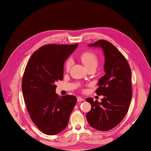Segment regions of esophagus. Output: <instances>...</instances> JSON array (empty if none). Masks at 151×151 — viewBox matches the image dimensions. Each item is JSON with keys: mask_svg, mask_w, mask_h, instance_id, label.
I'll return each mask as SVG.
<instances>
[{"mask_svg": "<svg viewBox=\"0 0 151 151\" xmlns=\"http://www.w3.org/2000/svg\"><path fill=\"white\" fill-rule=\"evenodd\" d=\"M77 100H78V101H83L84 100L83 98H81V97H77Z\"/></svg>", "mask_w": 151, "mask_h": 151, "instance_id": "esophagus-1", "label": "esophagus"}]
</instances>
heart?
<instances>
[{"instance_id": "b5f03b06", "label": "heart", "mask_w": 151, "mask_h": 151, "mask_svg": "<svg viewBox=\"0 0 151 151\" xmlns=\"http://www.w3.org/2000/svg\"><path fill=\"white\" fill-rule=\"evenodd\" d=\"M80 59L84 65L87 68H89L92 67L97 66L98 64V58L97 55L92 52L85 51L81 54ZM72 65V61L70 59L66 60L65 63V67L66 70H69Z\"/></svg>"}]
</instances>
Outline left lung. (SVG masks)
I'll return each mask as SVG.
<instances>
[{"instance_id":"8db88e82","label":"left lung","mask_w":151,"mask_h":151,"mask_svg":"<svg viewBox=\"0 0 151 151\" xmlns=\"http://www.w3.org/2000/svg\"><path fill=\"white\" fill-rule=\"evenodd\" d=\"M89 46L100 47L104 51L106 74L99 79L96 91L104 96L101 102L86 99L91 105L86 119L93 129L107 131L119 124L128 112L132 97L131 69L123 54L110 42L100 40Z\"/></svg>"}]
</instances>
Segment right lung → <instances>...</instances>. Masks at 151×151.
<instances>
[{
    "label": "right lung",
    "instance_id": "add662e5",
    "mask_svg": "<svg viewBox=\"0 0 151 151\" xmlns=\"http://www.w3.org/2000/svg\"><path fill=\"white\" fill-rule=\"evenodd\" d=\"M75 45L49 44L29 59L22 80V91L30 117L47 135L64 130L76 104L74 96H59L55 83L63 77V64L77 47Z\"/></svg>",
    "mask_w": 151,
    "mask_h": 151
}]
</instances>
